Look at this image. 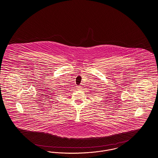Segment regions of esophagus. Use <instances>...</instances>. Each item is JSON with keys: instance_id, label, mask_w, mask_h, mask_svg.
<instances>
[{"instance_id": "1", "label": "esophagus", "mask_w": 158, "mask_h": 158, "mask_svg": "<svg viewBox=\"0 0 158 158\" xmlns=\"http://www.w3.org/2000/svg\"><path fill=\"white\" fill-rule=\"evenodd\" d=\"M81 89V86H77V89L80 90V89Z\"/></svg>"}]
</instances>
